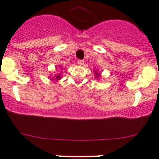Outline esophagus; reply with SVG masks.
<instances>
[{
    "label": "esophagus",
    "instance_id": "1",
    "mask_svg": "<svg viewBox=\"0 0 159 159\" xmlns=\"http://www.w3.org/2000/svg\"><path fill=\"white\" fill-rule=\"evenodd\" d=\"M78 64L79 66H83L84 64V60H78Z\"/></svg>",
    "mask_w": 159,
    "mask_h": 159
}]
</instances>
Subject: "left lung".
I'll return each instance as SVG.
<instances>
[{
    "label": "left lung",
    "mask_w": 159,
    "mask_h": 159,
    "mask_svg": "<svg viewBox=\"0 0 159 159\" xmlns=\"http://www.w3.org/2000/svg\"><path fill=\"white\" fill-rule=\"evenodd\" d=\"M94 74H95V76H96V78L97 79H99L100 78V74H99V73H98V71H97V70H95V71H94Z\"/></svg>",
    "instance_id": "1"
}]
</instances>
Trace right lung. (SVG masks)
I'll list each match as a JSON object with an SVG mask.
<instances>
[{"label":"right lung","mask_w":159,"mask_h":159,"mask_svg":"<svg viewBox=\"0 0 159 159\" xmlns=\"http://www.w3.org/2000/svg\"><path fill=\"white\" fill-rule=\"evenodd\" d=\"M60 67H61V66H60ZM54 77H55V80H60V79L61 78V74L56 75H54ZM51 80H53V79L52 78V79H51Z\"/></svg>","instance_id":"obj_1"}]
</instances>
